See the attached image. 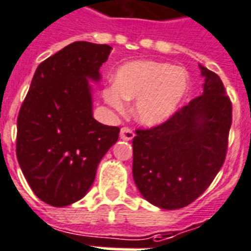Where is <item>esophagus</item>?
I'll return each instance as SVG.
<instances>
[{
    "label": "esophagus",
    "instance_id": "1",
    "mask_svg": "<svg viewBox=\"0 0 251 251\" xmlns=\"http://www.w3.org/2000/svg\"><path fill=\"white\" fill-rule=\"evenodd\" d=\"M134 137L133 130L128 127H123L121 129V138L124 141H130Z\"/></svg>",
    "mask_w": 251,
    "mask_h": 251
}]
</instances>
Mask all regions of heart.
Here are the masks:
<instances>
[{
    "label": "heart",
    "mask_w": 251,
    "mask_h": 251,
    "mask_svg": "<svg viewBox=\"0 0 251 251\" xmlns=\"http://www.w3.org/2000/svg\"><path fill=\"white\" fill-rule=\"evenodd\" d=\"M188 90V74L165 62L140 59L118 68L114 83L102 90L105 102L118 113L126 100H136L134 118L146 127H156L176 113Z\"/></svg>",
    "instance_id": "heart-1"
}]
</instances>
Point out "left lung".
Here are the masks:
<instances>
[{"label":"left lung","instance_id":"8db88e82","mask_svg":"<svg viewBox=\"0 0 251 251\" xmlns=\"http://www.w3.org/2000/svg\"><path fill=\"white\" fill-rule=\"evenodd\" d=\"M202 95L165 123L137 129L133 179L146 201L162 209L194 202L213 181L227 152L232 104L221 78L199 64Z\"/></svg>","mask_w":251,"mask_h":251}]
</instances>
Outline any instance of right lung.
<instances>
[{"label": "right lung", "instance_id": "1", "mask_svg": "<svg viewBox=\"0 0 251 251\" xmlns=\"http://www.w3.org/2000/svg\"><path fill=\"white\" fill-rule=\"evenodd\" d=\"M111 47L75 42L38 66L18 117L16 156L34 194L47 204L80 201L95 180L101 158L118 141L119 128L93 117L89 80Z\"/></svg>", "mask_w": 251, "mask_h": 251}]
</instances>
